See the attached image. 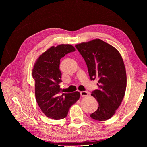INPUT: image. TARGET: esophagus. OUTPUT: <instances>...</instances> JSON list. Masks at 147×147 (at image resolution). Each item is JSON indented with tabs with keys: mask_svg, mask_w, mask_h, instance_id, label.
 I'll use <instances>...</instances> for the list:
<instances>
[{
	"mask_svg": "<svg viewBox=\"0 0 147 147\" xmlns=\"http://www.w3.org/2000/svg\"><path fill=\"white\" fill-rule=\"evenodd\" d=\"M80 95L82 97H85L88 95V93L86 91H82L80 92Z\"/></svg>",
	"mask_w": 147,
	"mask_h": 147,
	"instance_id": "34e87169",
	"label": "esophagus"
}]
</instances>
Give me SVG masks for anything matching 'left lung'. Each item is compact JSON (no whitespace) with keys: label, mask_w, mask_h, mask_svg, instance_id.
Segmentation results:
<instances>
[{"label":"left lung","mask_w":147,"mask_h":147,"mask_svg":"<svg viewBox=\"0 0 147 147\" xmlns=\"http://www.w3.org/2000/svg\"><path fill=\"white\" fill-rule=\"evenodd\" d=\"M85 61L91 80L98 79V88L91 94L99 103L90 117L105 121L116 112L125 94L126 72L121 54L116 48L96 38L75 45Z\"/></svg>","instance_id":"obj_1"}]
</instances>
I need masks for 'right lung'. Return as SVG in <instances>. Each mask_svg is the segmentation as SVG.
Returning <instances> with one entry per match:
<instances>
[{"instance_id": "obj_1", "label": "right lung", "mask_w": 147, "mask_h": 147, "mask_svg": "<svg viewBox=\"0 0 147 147\" xmlns=\"http://www.w3.org/2000/svg\"><path fill=\"white\" fill-rule=\"evenodd\" d=\"M74 51L75 48L70 44L52 46L38 57L34 65L35 99L42 112L53 119L65 118L70 107L80 97L78 91L62 94L59 86L62 82L60 59Z\"/></svg>"}]
</instances>
